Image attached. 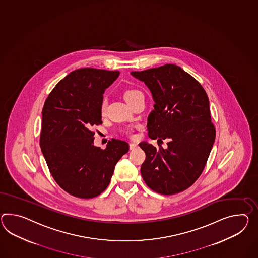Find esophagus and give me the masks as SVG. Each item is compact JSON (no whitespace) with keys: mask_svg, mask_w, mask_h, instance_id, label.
Returning <instances> with one entry per match:
<instances>
[{"mask_svg":"<svg viewBox=\"0 0 258 258\" xmlns=\"http://www.w3.org/2000/svg\"><path fill=\"white\" fill-rule=\"evenodd\" d=\"M137 146H138L137 144H135V143H131V144H130V149H131V150H134V149H136V148H137Z\"/></svg>","mask_w":258,"mask_h":258,"instance_id":"esophagus-1","label":"esophagus"}]
</instances>
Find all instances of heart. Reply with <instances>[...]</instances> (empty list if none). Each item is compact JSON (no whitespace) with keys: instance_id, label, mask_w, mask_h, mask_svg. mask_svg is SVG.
<instances>
[{"instance_id":"b5f03b06","label":"heart","mask_w":258,"mask_h":258,"mask_svg":"<svg viewBox=\"0 0 258 258\" xmlns=\"http://www.w3.org/2000/svg\"><path fill=\"white\" fill-rule=\"evenodd\" d=\"M140 92H141V91H139L137 89H130V90H127V91L125 92V99H128V98H131V97H133L134 95L138 94ZM101 109L102 113L105 112V109H106V101H102Z\"/></svg>"}]
</instances>
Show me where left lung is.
Here are the masks:
<instances>
[{
  "label": "left lung",
  "mask_w": 258,
  "mask_h": 258,
  "mask_svg": "<svg viewBox=\"0 0 258 258\" xmlns=\"http://www.w3.org/2000/svg\"><path fill=\"white\" fill-rule=\"evenodd\" d=\"M145 82L155 101L148 115V136L169 140L168 148L143 142L146 157L141 167L145 183L155 192L173 195L190 187L201 176L215 140L207 94L182 68L166 64L132 72Z\"/></svg>",
  "instance_id": "1"
}]
</instances>
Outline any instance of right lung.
<instances>
[{
	"label": "right lung",
	"mask_w": 258,
	"mask_h": 258,
	"mask_svg": "<svg viewBox=\"0 0 258 258\" xmlns=\"http://www.w3.org/2000/svg\"><path fill=\"white\" fill-rule=\"evenodd\" d=\"M118 71L82 68L57 83L42 111L40 146L51 175L61 188L80 199L101 194L115 164L128 151L125 141L112 139L104 150L94 145L91 126L101 121L103 93Z\"/></svg>",
	"instance_id": "obj_1"
}]
</instances>
